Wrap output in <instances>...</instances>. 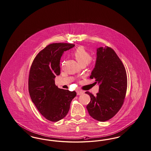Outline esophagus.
<instances>
[{
	"mask_svg": "<svg viewBox=\"0 0 151 151\" xmlns=\"http://www.w3.org/2000/svg\"><path fill=\"white\" fill-rule=\"evenodd\" d=\"M84 93V91H77V94L78 95H82Z\"/></svg>",
	"mask_w": 151,
	"mask_h": 151,
	"instance_id": "esophagus-1",
	"label": "esophagus"
}]
</instances>
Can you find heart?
<instances>
[{
    "instance_id": "1",
    "label": "heart",
    "mask_w": 151,
    "mask_h": 151,
    "mask_svg": "<svg viewBox=\"0 0 151 151\" xmlns=\"http://www.w3.org/2000/svg\"><path fill=\"white\" fill-rule=\"evenodd\" d=\"M73 55L81 66H86L91 61V55L90 53L83 47H79L75 50Z\"/></svg>"
}]
</instances>
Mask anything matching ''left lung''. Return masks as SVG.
Listing matches in <instances>:
<instances>
[{
  "label": "left lung",
  "mask_w": 151,
  "mask_h": 151,
  "mask_svg": "<svg viewBox=\"0 0 151 151\" xmlns=\"http://www.w3.org/2000/svg\"><path fill=\"white\" fill-rule=\"evenodd\" d=\"M97 60L90 78L99 84V92L94 96L89 91L91 102L86 109L91 117L99 121L112 118L120 109L126 96L127 72L122 61L110 47L97 50Z\"/></svg>",
  "instance_id": "obj_1"
}]
</instances>
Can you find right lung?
<instances>
[{
    "label": "right lung",
    "instance_id": "obj_1",
    "mask_svg": "<svg viewBox=\"0 0 151 151\" xmlns=\"http://www.w3.org/2000/svg\"><path fill=\"white\" fill-rule=\"evenodd\" d=\"M74 44L52 43L36 55L31 66L29 91L39 112L48 120L56 122L66 116L70 103L76 96L75 91L60 89L54 78L60 75V60L65 51Z\"/></svg>",
    "mask_w": 151,
    "mask_h": 151
}]
</instances>
